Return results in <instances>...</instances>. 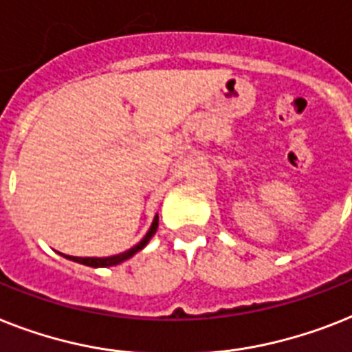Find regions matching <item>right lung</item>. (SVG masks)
Instances as JSON below:
<instances>
[{"instance_id": "1", "label": "right lung", "mask_w": 352, "mask_h": 352, "mask_svg": "<svg viewBox=\"0 0 352 352\" xmlns=\"http://www.w3.org/2000/svg\"><path fill=\"white\" fill-rule=\"evenodd\" d=\"M157 226H159V217H155V219H153V224H151V228H150V231L146 233V236H144V239H142L139 244L133 245L131 250L121 253V255L107 256V258H81V256H68V255H63V256H67V258L74 260V262H79V264L90 265V267H110V265H117V264H121V262H124V260L130 258V256L135 255L137 251H141L142 248L148 244V241H150L151 236L155 235Z\"/></svg>"}]
</instances>
